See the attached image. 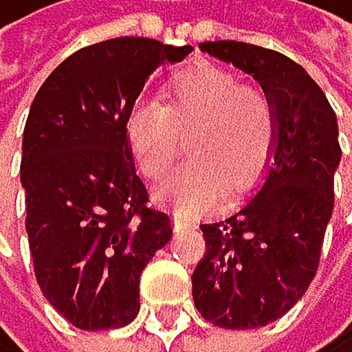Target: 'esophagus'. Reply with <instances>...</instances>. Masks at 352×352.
I'll list each match as a JSON object with an SVG mask.
<instances>
[{
  "label": "esophagus",
  "instance_id": "1",
  "mask_svg": "<svg viewBox=\"0 0 352 352\" xmlns=\"http://www.w3.org/2000/svg\"><path fill=\"white\" fill-rule=\"evenodd\" d=\"M198 221L191 217H184V214H175V228L177 230H186V228H196Z\"/></svg>",
  "mask_w": 352,
  "mask_h": 352
}]
</instances>
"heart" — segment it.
Masks as SVG:
<instances>
[{
    "label": "heart",
    "mask_w": 352,
    "mask_h": 352,
    "mask_svg": "<svg viewBox=\"0 0 352 352\" xmlns=\"http://www.w3.org/2000/svg\"><path fill=\"white\" fill-rule=\"evenodd\" d=\"M186 135L191 159L166 182L159 198L177 212L198 214L226 188L242 196L261 179L279 135L274 101L228 69L188 66L168 82L159 105H138L126 122L129 147L149 179L173 170Z\"/></svg>",
    "instance_id": "1"
}]
</instances>
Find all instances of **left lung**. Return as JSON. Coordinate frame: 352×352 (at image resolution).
<instances>
[{"mask_svg":"<svg viewBox=\"0 0 352 352\" xmlns=\"http://www.w3.org/2000/svg\"><path fill=\"white\" fill-rule=\"evenodd\" d=\"M207 55L251 73L279 120L274 161L263 186L230 217L203 223L205 256L193 270V305L228 330L263 327L307 293L334 210L341 159L330 101L293 59L242 41H205Z\"/></svg>","mask_w":352,"mask_h":352,"instance_id":"left-lung-1","label":"left lung"}]
</instances>
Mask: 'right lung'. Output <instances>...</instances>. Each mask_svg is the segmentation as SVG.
<instances>
[{
  "label": "right lung",
  "mask_w": 352,
  "mask_h": 352,
  "mask_svg": "<svg viewBox=\"0 0 352 352\" xmlns=\"http://www.w3.org/2000/svg\"><path fill=\"white\" fill-rule=\"evenodd\" d=\"M191 50L108 38L66 57L34 96L20 161L34 274L80 330L138 316L140 274L173 235L170 214L149 207L126 122L149 73Z\"/></svg>",
  "instance_id": "add662e5"
}]
</instances>
